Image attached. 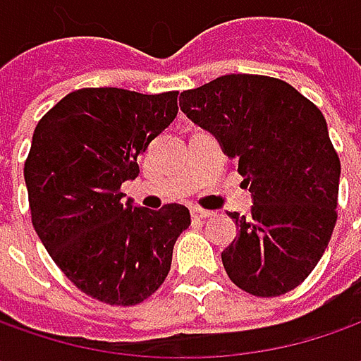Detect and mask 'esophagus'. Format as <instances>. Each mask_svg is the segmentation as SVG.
I'll list each match as a JSON object with an SVG mask.
<instances>
[{
  "instance_id": "obj_1",
  "label": "esophagus",
  "mask_w": 361,
  "mask_h": 361,
  "mask_svg": "<svg viewBox=\"0 0 361 361\" xmlns=\"http://www.w3.org/2000/svg\"><path fill=\"white\" fill-rule=\"evenodd\" d=\"M190 215L195 219H207V216L213 215V211H207V209H199V207H192L190 209Z\"/></svg>"
}]
</instances>
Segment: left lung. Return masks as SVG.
<instances>
[{"label": "left lung", "mask_w": 361, "mask_h": 361, "mask_svg": "<svg viewBox=\"0 0 361 361\" xmlns=\"http://www.w3.org/2000/svg\"><path fill=\"white\" fill-rule=\"evenodd\" d=\"M180 110L239 162L253 207L229 213L237 237L221 253L243 291L275 298L317 265L336 225L340 159L319 108L283 80L227 74L180 92Z\"/></svg>", "instance_id": "8db88e82"}]
</instances>
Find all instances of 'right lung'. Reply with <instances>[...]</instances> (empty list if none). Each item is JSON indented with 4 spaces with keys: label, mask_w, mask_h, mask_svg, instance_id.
I'll return each mask as SVG.
<instances>
[{
    "label": "right lung",
    "mask_w": 361,
    "mask_h": 361,
    "mask_svg": "<svg viewBox=\"0 0 361 361\" xmlns=\"http://www.w3.org/2000/svg\"><path fill=\"white\" fill-rule=\"evenodd\" d=\"M178 92L84 88L37 122L23 166L34 229L63 275L86 295L136 305L166 279L185 204L160 211L124 201L138 157L176 116Z\"/></svg>",
    "instance_id": "right-lung-1"
}]
</instances>
